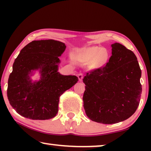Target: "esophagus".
<instances>
[{"instance_id":"obj_1","label":"esophagus","mask_w":151,"mask_h":151,"mask_svg":"<svg viewBox=\"0 0 151 151\" xmlns=\"http://www.w3.org/2000/svg\"><path fill=\"white\" fill-rule=\"evenodd\" d=\"M78 80L80 81H83V79L84 78V76H83V74H82V73L78 74Z\"/></svg>"}]
</instances>
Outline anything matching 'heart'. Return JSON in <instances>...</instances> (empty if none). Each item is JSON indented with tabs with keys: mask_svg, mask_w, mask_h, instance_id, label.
Returning a JSON list of instances; mask_svg holds the SVG:
<instances>
[{
	"mask_svg": "<svg viewBox=\"0 0 151 151\" xmlns=\"http://www.w3.org/2000/svg\"><path fill=\"white\" fill-rule=\"evenodd\" d=\"M109 52L106 49L99 47H93L87 48L85 52V61L87 63H95L96 65L101 66L106 62Z\"/></svg>",
	"mask_w": 151,
	"mask_h": 151,
	"instance_id": "1",
	"label": "heart"
}]
</instances>
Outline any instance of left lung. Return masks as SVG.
<instances>
[{"mask_svg":"<svg viewBox=\"0 0 151 151\" xmlns=\"http://www.w3.org/2000/svg\"><path fill=\"white\" fill-rule=\"evenodd\" d=\"M105 66L91 70L83 79V106L93 121L114 124L129 119L139 105L142 85L137 57L121 44L111 45Z\"/></svg>","mask_w":151,"mask_h":151,"instance_id":"left-lung-1","label":"left lung"}]
</instances>
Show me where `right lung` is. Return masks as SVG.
Returning a JSON list of instances; mask_svg holds the SVG:
<instances>
[{
  "label": "right lung",
  "mask_w": 151,
  "mask_h": 151,
  "mask_svg": "<svg viewBox=\"0 0 151 151\" xmlns=\"http://www.w3.org/2000/svg\"><path fill=\"white\" fill-rule=\"evenodd\" d=\"M64 43L55 40H33L20 50L8 81L7 96L17 113L32 120H48L57 115L59 98L77 83L76 76L58 70ZM39 68L42 79L32 83L31 70Z\"/></svg>",
  "instance_id": "right-lung-1"
}]
</instances>
